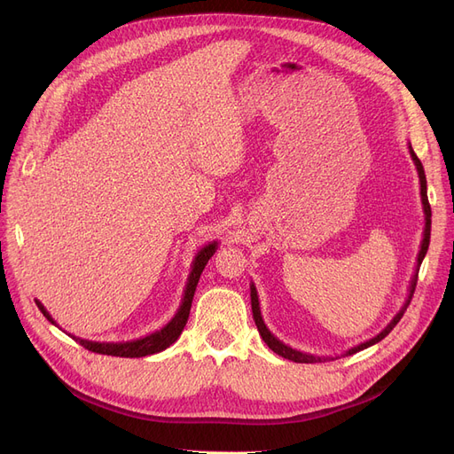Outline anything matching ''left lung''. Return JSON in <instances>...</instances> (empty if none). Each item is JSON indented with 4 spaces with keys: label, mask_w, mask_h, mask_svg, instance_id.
<instances>
[{
    "label": "left lung",
    "mask_w": 454,
    "mask_h": 454,
    "mask_svg": "<svg viewBox=\"0 0 454 454\" xmlns=\"http://www.w3.org/2000/svg\"><path fill=\"white\" fill-rule=\"evenodd\" d=\"M409 153H411V159H413L415 167H417V172H419V180H420V200H422V210H424V232H422L420 252H419V255H417L415 274H413V278H411V284H409V294H407V299H405L403 307L400 309V312H397V314L394 316L392 322H390L387 327H384L379 335H375L373 339H369V340L362 342V345H358V347H352V348H348V350H347L345 354H342V356H352V354L360 352V350H364V348H367V347H371V345H375V342H379V340H382L384 337H387V335L392 332V329L395 327V324L402 320V316H403V312L407 310V307H409V303H411V299H413V294H415L417 278H419V269H420L422 259H424L426 252H428V246H430L432 210H430V202H428V193H426V176H424L422 162H420V160H419V157L415 155V151H413V147H411V144H409ZM250 297H252V312H254V320H255V325H257V332H259L261 339L265 340V345H267L272 352H277L278 356H282V358H286V360H292V362H297V364H316V362L333 360V358H329V356H314V354L301 352V350H295V348H292V347L284 345V342H282L280 339H277V337H274V335L269 332V327H267V325H265V322H263V316H261V309H259V297H257V290H255L254 282L250 284Z\"/></svg>",
    "instance_id": "8db88e82"
}]
</instances>
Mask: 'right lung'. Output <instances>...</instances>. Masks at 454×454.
<instances>
[{"label": "right lung", "instance_id": "add662e5", "mask_svg": "<svg viewBox=\"0 0 454 454\" xmlns=\"http://www.w3.org/2000/svg\"><path fill=\"white\" fill-rule=\"evenodd\" d=\"M215 250H217V240L206 244L204 248H200L197 252V255L193 259V265H191V272H189V277H187L182 305H180V309H177V312L174 314V318L167 325H162L160 329H157V332L149 333L145 337H140V339L122 340V342H106V340L100 342V340L79 339V337L70 335V333H67V335L74 337L81 347H85L90 352L107 354V356H119V358H144V356L157 354V352H162L164 348H168L172 342H176L177 337H180L182 332H184V327H185L187 318H189L191 303H193V295H195V290H197L199 278H200V274H202L206 263H208V259L215 254ZM35 305L39 307L41 312H43V316L51 324L57 325V322L52 320V316L49 314V310L43 305H41V301L35 299Z\"/></svg>", "mask_w": 454, "mask_h": 454}]
</instances>
